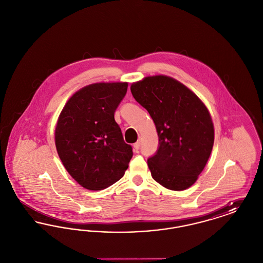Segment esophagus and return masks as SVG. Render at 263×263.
<instances>
[{
	"label": "esophagus",
	"mask_w": 263,
	"mask_h": 263,
	"mask_svg": "<svg viewBox=\"0 0 263 263\" xmlns=\"http://www.w3.org/2000/svg\"><path fill=\"white\" fill-rule=\"evenodd\" d=\"M140 146H141V142L140 141H138V142H136L135 144H134V151H136L137 152L139 149H140Z\"/></svg>",
	"instance_id": "obj_1"
}]
</instances>
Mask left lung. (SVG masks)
Masks as SVG:
<instances>
[{
	"label": "left lung",
	"instance_id": "left-lung-1",
	"mask_svg": "<svg viewBox=\"0 0 263 263\" xmlns=\"http://www.w3.org/2000/svg\"><path fill=\"white\" fill-rule=\"evenodd\" d=\"M130 88L157 128L159 147L148 159L153 178L171 190L190 187L212 152L214 126L208 109L190 89L166 76L147 77Z\"/></svg>",
	"mask_w": 263,
	"mask_h": 263
}]
</instances>
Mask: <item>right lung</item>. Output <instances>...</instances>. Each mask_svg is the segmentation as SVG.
<instances>
[{
    "label": "right lung",
    "instance_id": "1",
    "mask_svg": "<svg viewBox=\"0 0 263 263\" xmlns=\"http://www.w3.org/2000/svg\"><path fill=\"white\" fill-rule=\"evenodd\" d=\"M127 83H100L80 89L68 100L55 130V144L67 172L88 190L118 181L133 152L124 142L114 113Z\"/></svg>",
    "mask_w": 263,
    "mask_h": 263
}]
</instances>
